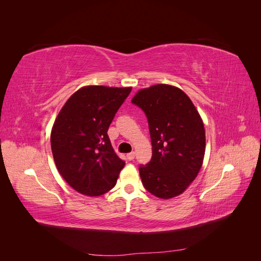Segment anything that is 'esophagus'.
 I'll return each instance as SVG.
<instances>
[{"label":"esophagus","mask_w":261,"mask_h":261,"mask_svg":"<svg viewBox=\"0 0 261 261\" xmlns=\"http://www.w3.org/2000/svg\"><path fill=\"white\" fill-rule=\"evenodd\" d=\"M134 158H135V152H129L127 154V159L128 160H134Z\"/></svg>","instance_id":"1"}]
</instances>
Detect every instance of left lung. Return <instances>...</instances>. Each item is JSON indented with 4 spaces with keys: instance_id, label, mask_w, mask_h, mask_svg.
<instances>
[{
    "instance_id": "8db88e82",
    "label": "left lung",
    "mask_w": 261,
    "mask_h": 261,
    "mask_svg": "<svg viewBox=\"0 0 261 261\" xmlns=\"http://www.w3.org/2000/svg\"><path fill=\"white\" fill-rule=\"evenodd\" d=\"M132 103L145 112L152 145L151 160L139 167L144 187L162 199L178 196L203 161L206 135L198 111L184 91L164 84L139 90Z\"/></svg>"
}]
</instances>
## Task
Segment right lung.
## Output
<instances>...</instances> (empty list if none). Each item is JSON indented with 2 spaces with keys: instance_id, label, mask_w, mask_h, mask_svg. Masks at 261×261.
Instances as JSON below:
<instances>
[{
  "instance_id": "right-lung-1",
  "label": "right lung",
  "mask_w": 261,
  "mask_h": 261,
  "mask_svg": "<svg viewBox=\"0 0 261 261\" xmlns=\"http://www.w3.org/2000/svg\"><path fill=\"white\" fill-rule=\"evenodd\" d=\"M130 91V87H83L55 120L51 132L54 162L78 193L100 196L115 186L125 161L114 152L108 129Z\"/></svg>"
}]
</instances>
